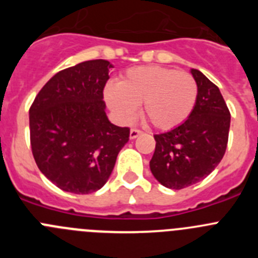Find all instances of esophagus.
<instances>
[{
	"label": "esophagus",
	"mask_w": 258,
	"mask_h": 258,
	"mask_svg": "<svg viewBox=\"0 0 258 258\" xmlns=\"http://www.w3.org/2000/svg\"><path fill=\"white\" fill-rule=\"evenodd\" d=\"M141 134H142V131H140V129H132L129 137H131V140H134V138H137Z\"/></svg>",
	"instance_id": "esophagus-1"
}]
</instances>
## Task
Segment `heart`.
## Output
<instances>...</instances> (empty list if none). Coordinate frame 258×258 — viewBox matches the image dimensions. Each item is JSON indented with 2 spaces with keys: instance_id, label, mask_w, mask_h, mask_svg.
<instances>
[{
  "instance_id": "obj_1",
  "label": "heart",
  "mask_w": 258,
  "mask_h": 258,
  "mask_svg": "<svg viewBox=\"0 0 258 258\" xmlns=\"http://www.w3.org/2000/svg\"><path fill=\"white\" fill-rule=\"evenodd\" d=\"M108 107L121 121L131 122L143 104V116L152 126L169 131L192 112L198 85L187 72L160 66H142L125 72L118 84L104 89Z\"/></svg>"
}]
</instances>
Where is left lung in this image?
Segmentation results:
<instances>
[{
	"mask_svg": "<svg viewBox=\"0 0 258 258\" xmlns=\"http://www.w3.org/2000/svg\"><path fill=\"white\" fill-rule=\"evenodd\" d=\"M197 103L186 121L155 134L150 169L163 186L181 190L211 174L222 160L229 141L230 111L220 89L198 70Z\"/></svg>",
	"mask_w": 258,
	"mask_h": 258,
	"instance_id": "1",
	"label": "left lung"
}]
</instances>
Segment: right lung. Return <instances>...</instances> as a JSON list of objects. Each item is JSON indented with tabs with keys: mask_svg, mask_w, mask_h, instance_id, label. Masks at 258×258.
I'll list each match as a JSON object with an SVG mask.
<instances>
[{
	"mask_svg": "<svg viewBox=\"0 0 258 258\" xmlns=\"http://www.w3.org/2000/svg\"><path fill=\"white\" fill-rule=\"evenodd\" d=\"M112 64L95 59L51 77L29 108L32 154L60 190L92 194L112 173L131 129L109 122L103 89Z\"/></svg>",
	"mask_w": 258,
	"mask_h": 258,
	"instance_id": "add662e5",
	"label": "right lung"
}]
</instances>
